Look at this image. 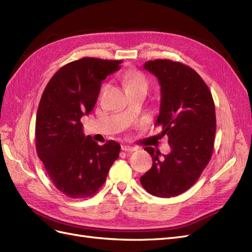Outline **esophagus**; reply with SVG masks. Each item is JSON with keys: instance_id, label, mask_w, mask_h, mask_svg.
<instances>
[{"instance_id": "34e87169", "label": "esophagus", "mask_w": 252, "mask_h": 252, "mask_svg": "<svg viewBox=\"0 0 252 252\" xmlns=\"http://www.w3.org/2000/svg\"><path fill=\"white\" fill-rule=\"evenodd\" d=\"M122 150L125 151V152H132V151L135 150V148L128 146V145H124V146H122Z\"/></svg>"}]
</instances>
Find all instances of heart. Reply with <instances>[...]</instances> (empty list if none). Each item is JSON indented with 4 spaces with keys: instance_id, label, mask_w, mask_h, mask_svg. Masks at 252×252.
Listing matches in <instances>:
<instances>
[{
    "instance_id": "1",
    "label": "heart",
    "mask_w": 252,
    "mask_h": 252,
    "mask_svg": "<svg viewBox=\"0 0 252 252\" xmlns=\"http://www.w3.org/2000/svg\"><path fill=\"white\" fill-rule=\"evenodd\" d=\"M124 84L127 90L144 88L147 90L148 81L139 71H129L124 75Z\"/></svg>"
}]
</instances>
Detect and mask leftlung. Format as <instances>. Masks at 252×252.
Here are the masks:
<instances>
[{
	"mask_svg": "<svg viewBox=\"0 0 252 252\" xmlns=\"http://www.w3.org/2000/svg\"><path fill=\"white\" fill-rule=\"evenodd\" d=\"M144 68L161 85V105L156 125L168 135L171 152L146 147L152 167L141 184L152 195L177 196L199 180L209 163L215 144L216 109L210 90L192 68L171 60H155Z\"/></svg>",
	"mask_w": 252,
	"mask_h": 252,
	"instance_id": "left-lung-1",
	"label": "left lung"
}]
</instances>
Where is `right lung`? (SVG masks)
<instances>
[{
  "label": "right lung",
  "instance_id": "1",
  "mask_svg": "<svg viewBox=\"0 0 252 252\" xmlns=\"http://www.w3.org/2000/svg\"><path fill=\"white\" fill-rule=\"evenodd\" d=\"M123 61L83 58L63 66L42 94L35 120L37 157L53 185L72 199L95 194L119 158L120 144L85 136L81 118L96 103L102 82Z\"/></svg>",
  "mask_w": 252,
  "mask_h": 252
}]
</instances>
